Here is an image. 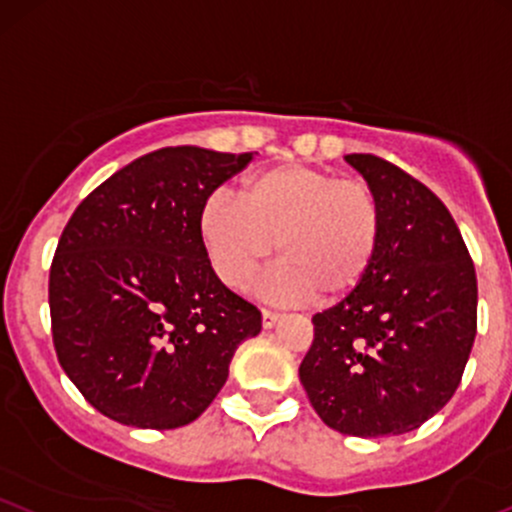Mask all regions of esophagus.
<instances>
[{"label": "esophagus", "mask_w": 512, "mask_h": 512, "mask_svg": "<svg viewBox=\"0 0 512 512\" xmlns=\"http://www.w3.org/2000/svg\"><path fill=\"white\" fill-rule=\"evenodd\" d=\"M279 321H282V314H279V311L262 309V326H265V328H272V326H277Z\"/></svg>", "instance_id": "esophagus-1"}]
</instances>
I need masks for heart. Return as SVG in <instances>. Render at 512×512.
I'll return each instance as SVG.
<instances>
[{"label": "heart", "instance_id": "b5f03b06", "mask_svg": "<svg viewBox=\"0 0 512 512\" xmlns=\"http://www.w3.org/2000/svg\"><path fill=\"white\" fill-rule=\"evenodd\" d=\"M208 262L230 289L250 287L274 255L270 289L282 299L348 297L363 284L383 238V206L363 179L279 164L242 184V201L215 191L198 215Z\"/></svg>", "mask_w": 512, "mask_h": 512}]
</instances>
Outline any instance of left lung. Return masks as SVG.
Instances as JSON below:
<instances>
[{
  "mask_svg": "<svg viewBox=\"0 0 512 512\" xmlns=\"http://www.w3.org/2000/svg\"><path fill=\"white\" fill-rule=\"evenodd\" d=\"M346 161L378 193L383 238L363 284L311 319L299 378L331 429L395 437L422 427L461 383L476 338V270L422 181L373 154Z\"/></svg>",
  "mask_w": 512,
  "mask_h": 512,
  "instance_id": "1",
  "label": "left lung"
}]
</instances>
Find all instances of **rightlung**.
<instances>
[{"instance_id": "1", "label": "right lung", "mask_w": 512, "mask_h": 512, "mask_svg": "<svg viewBox=\"0 0 512 512\" xmlns=\"http://www.w3.org/2000/svg\"><path fill=\"white\" fill-rule=\"evenodd\" d=\"M250 159L157 149L102 181L63 228L48 277L53 348L105 417L184 427L262 331L260 309L215 277L198 235L203 203Z\"/></svg>"}]
</instances>
